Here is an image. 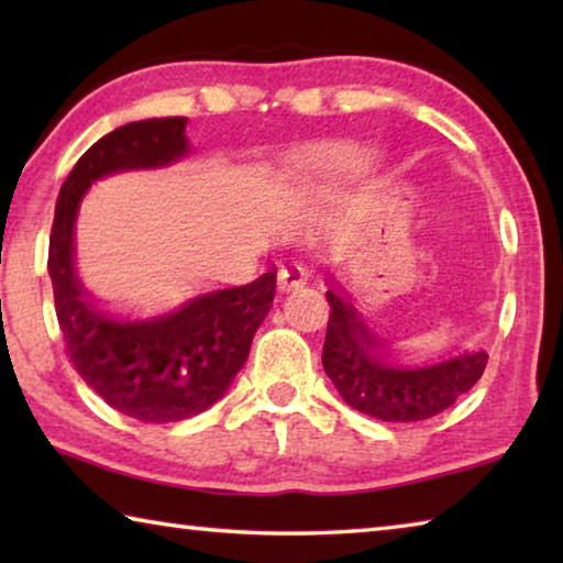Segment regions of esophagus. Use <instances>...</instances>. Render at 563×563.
<instances>
[{
	"label": "esophagus",
	"instance_id": "obj_1",
	"mask_svg": "<svg viewBox=\"0 0 563 563\" xmlns=\"http://www.w3.org/2000/svg\"><path fill=\"white\" fill-rule=\"evenodd\" d=\"M305 283H308V271H305L302 265H288V268H283L278 273V288L283 292L298 290Z\"/></svg>",
	"mask_w": 563,
	"mask_h": 563
}]
</instances>
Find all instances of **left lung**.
<instances>
[{
    "mask_svg": "<svg viewBox=\"0 0 563 563\" xmlns=\"http://www.w3.org/2000/svg\"><path fill=\"white\" fill-rule=\"evenodd\" d=\"M330 318L322 347L325 367L340 397L357 412L383 422H422L444 412L476 385L487 367V352H466L440 365L399 367L347 298L328 290Z\"/></svg>",
    "mask_w": 563,
    "mask_h": 563,
    "instance_id": "8db88e82",
    "label": "left lung"
}]
</instances>
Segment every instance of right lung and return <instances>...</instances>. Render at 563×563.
<instances>
[{
	"instance_id": "add662e5",
	"label": "right lung",
	"mask_w": 563,
	"mask_h": 563,
	"mask_svg": "<svg viewBox=\"0 0 563 563\" xmlns=\"http://www.w3.org/2000/svg\"><path fill=\"white\" fill-rule=\"evenodd\" d=\"M184 117L133 121L99 139L66 176L49 235V275L66 355L103 402L151 424L201 415L245 365L268 316L275 273L184 302L154 320L103 316L74 273V221L93 180L168 166L188 154Z\"/></svg>"
}]
</instances>
